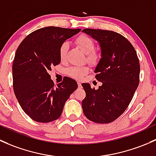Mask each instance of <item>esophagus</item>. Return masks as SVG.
Returning <instances> with one entry per match:
<instances>
[{
	"mask_svg": "<svg viewBox=\"0 0 156 156\" xmlns=\"http://www.w3.org/2000/svg\"><path fill=\"white\" fill-rule=\"evenodd\" d=\"M81 87H82L81 83H80V82H79V83H78V88H81Z\"/></svg>",
	"mask_w": 156,
	"mask_h": 156,
	"instance_id": "34e87169",
	"label": "esophagus"
}]
</instances>
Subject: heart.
<instances>
[{"mask_svg":"<svg viewBox=\"0 0 156 156\" xmlns=\"http://www.w3.org/2000/svg\"><path fill=\"white\" fill-rule=\"evenodd\" d=\"M76 44L77 46L86 54V61L91 65H97L100 56L95 52H92L94 49V43L91 38L85 34H82L79 36L76 39ZM67 43H64L61 45L59 49V55L61 60H65L66 58L67 51ZM89 72V67L86 66H75L70 67L67 69V73L71 77L80 80L83 77V76Z\"/></svg>","mask_w":156,"mask_h":156,"instance_id":"obj_1","label":"heart"}]
</instances>
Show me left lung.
Returning a JSON list of instances; mask_svg holds the SVG:
<instances>
[{
	"label": "left lung",
	"instance_id": "obj_1",
	"mask_svg": "<svg viewBox=\"0 0 156 156\" xmlns=\"http://www.w3.org/2000/svg\"><path fill=\"white\" fill-rule=\"evenodd\" d=\"M99 43L101 58L95 67L96 79L102 85L91 89L83 83L86 98L82 101L83 113L90 121L110 123L125 112L132 100L140 81L137 52L125 37L112 30L83 29Z\"/></svg>",
	"mask_w": 156,
	"mask_h": 156
}]
</instances>
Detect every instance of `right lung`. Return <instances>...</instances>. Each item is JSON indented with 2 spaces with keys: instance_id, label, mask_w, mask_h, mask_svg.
Masks as SVG:
<instances>
[{
  "instance_id": "obj_1",
  "label": "right lung",
  "mask_w": 156,
  "mask_h": 156,
  "mask_svg": "<svg viewBox=\"0 0 156 156\" xmlns=\"http://www.w3.org/2000/svg\"><path fill=\"white\" fill-rule=\"evenodd\" d=\"M81 29L49 26L30 33L17 49L12 65L13 90L21 107L38 122H50L62 115L64 106L78 86L65 77L54 86L49 72L60 64L59 49Z\"/></svg>"
}]
</instances>
